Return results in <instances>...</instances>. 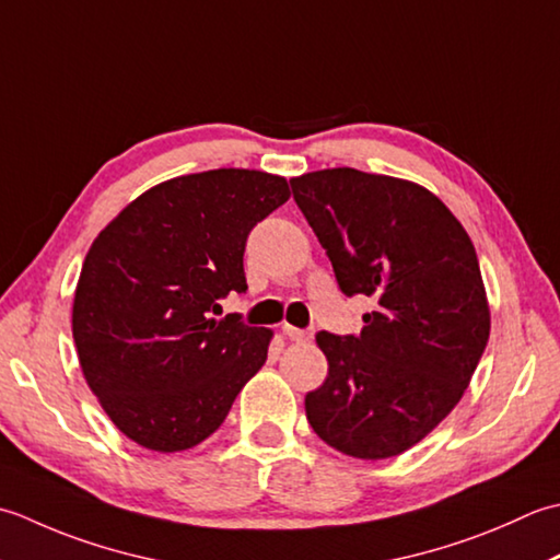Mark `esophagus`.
<instances>
[{
  "label": "esophagus",
  "instance_id": "1",
  "mask_svg": "<svg viewBox=\"0 0 560 560\" xmlns=\"http://www.w3.org/2000/svg\"><path fill=\"white\" fill-rule=\"evenodd\" d=\"M282 334L288 336V338H292V340H312V330H304V328H294V326H290V324H284L282 326Z\"/></svg>",
  "mask_w": 560,
  "mask_h": 560
}]
</instances>
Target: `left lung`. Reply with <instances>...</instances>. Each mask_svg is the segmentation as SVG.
<instances>
[{
  "label": "left lung",
  "instance_id": "8db88e82",
  "mask_svg": "<svg viewBox=\"0 0 560 560\" xmlns=\"http://www.w3.org/2000/svg\"><path fill=\"white\" fill-rule=\"evenodd\" d=\"M290 184L338 288L376 304L360 336L316 334L328 376L306 394V418L334 450L389 459L450 416L483 355L476 248L447 205L410 180L343 166Z\"/></svg>",
  "mask_w": 560,
  "mask_h": 560
}]
</instances>
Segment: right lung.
I'll use <instances>...</instances> for the list:
<instances>
[{"label":"right lung","instance_id":"obj_1","mask_svg":"<svg viewBox=\"0 0 560 560\" xmlns=\"http://www.w3.org/2000/svg\"><path fill=\"white\" fill-rule=\"evenodd\" d=\"M288 198V180L266 171L178 176L91 244L72 306L77 355L113 425L140 447L168 454L208 440L264 368L272 330L210 312L246 290V238Z\"/></svg>","mask_w":560,"mask_h":560}]
</instances>
